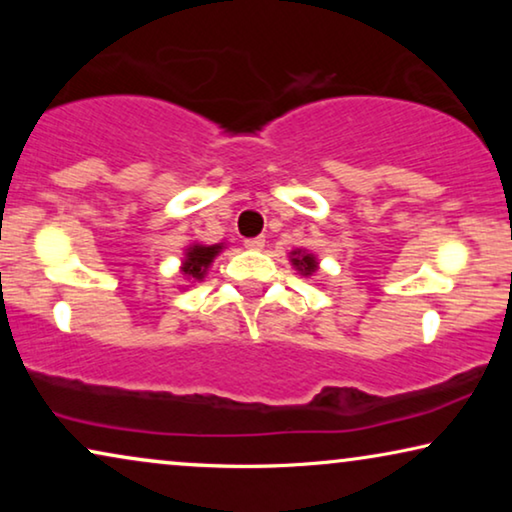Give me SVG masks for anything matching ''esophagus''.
<instances>
[{"label": "esophagus", "mask_w": 512, "mask_h": 512, "mask_svg": "<svg viewBox=\"0 0 512 512\" xmlns=\"http://www.w3.org/2000/svg\"><path fill=\"white\" fill-rule=\"evenodd\" d=\"M244 247L251 251H261L265 247V237H251V240H244Z\"/></svg>", "instance_id": "1"}]
</instances>
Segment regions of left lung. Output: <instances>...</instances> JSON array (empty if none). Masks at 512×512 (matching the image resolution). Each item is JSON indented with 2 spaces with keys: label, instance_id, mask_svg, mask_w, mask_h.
Wrapping results in <instances>:
<instances>
[{
  "label": "left lung",
  "instance_id": "8db88e82",
  "mask_svg": "<svg viewBox=\"0 0 512 512\" xmlns=\"http://www.w3.org/2000/svg\"><path fill=\"white\" fill-rule=\"evenodd\" d=\"M289 261H291L293 268H296L303 277H312L314 272L319 270L317 256L310 254V251H307V249H293L291 254H289Z\"/></svg>",
  "mask_w": 512,
  "mask_h": 512
}]
</instances>
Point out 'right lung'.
Here are the masks:
<instances>
[{"mask_svg":"<svg viewBox=\"0 0 512 512\" xmlns=\"http://www.w3.org/2000/svg\"><path fill=\"white\" fill-rule=\"evenodd\" d=\"M223 249H226V244L223 242H219V244H202V242L188 244V247L184 249V258H181V265H179L181 277H184L188 284L202 282L207 275L209 265L214 263V258L219 256Z\"/></svg>","mask_w":512,"mask_h":512,"instance_id":"right-lung-1","label":"right lung"}]
</instances>
